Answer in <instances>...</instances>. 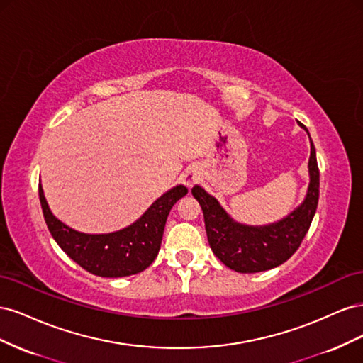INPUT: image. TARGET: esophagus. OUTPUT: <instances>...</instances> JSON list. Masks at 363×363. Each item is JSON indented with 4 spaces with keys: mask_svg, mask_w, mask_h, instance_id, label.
<instances>
[{
    "mask_svg": "<svg viewBox=\"0 0 363 363\" xmlns=\"http://www.w3.org/2000/svg\"><path fill=\"white\" fill-rule=\"evenodd\" d=\"M200 177H201L200 168L195 167V164H192V167H188V168H186V171L183 172L182 182H183V184L188 186V188H191L192 184H195L196 182L200 180Z\"/></svg>",
    "mask_w": 363,
    "mask_h": 363,
    "instance_id": "obj_1",
    "label": "esophagus"
}]
</instances>
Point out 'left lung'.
Instances as JSON below:
<instances>
[{
    "label": "left lung",
    "instance_id": "8db88e82",
    "mask_svg": "<svg viewBox=\"0 0 363 363\" xmlns=\"http://www.w3.org/2000/svg\"><path fill=\"white\" fill-rule=\"evenodd\" d=\"M309 175V188L301 206L281 221L263 227L235 223L216 199L200 186H194L192 195L203 208L207 240L213 255L230 269L242 274L268 271L286 262L309 230L320 199V169L312 140Z\"/></svg>",
    "mask_w": 363,
    "mask_h": 363
}]
</instances>
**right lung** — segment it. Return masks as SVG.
<instances>
[{
    "label": "right lung",
    "instance_id": "1",
    "mask_svg": "<svg viewBox=\"0 0 363 363\" xmlns=\"http://www.w3.org/2000/svg\"><path fill=\"white\" fill-rule=\"evenodd\" d=\"M188 194L175 186L152 203L136 223L107 235H86L65 225L50 211L39 184V200L48 230L59 247L87 272L100 277H127L147 269L160 250L167 218L172 206Z\"/></svg>",
    "mask_w": 363,
    "mask_h": 363
}]
</instances>
